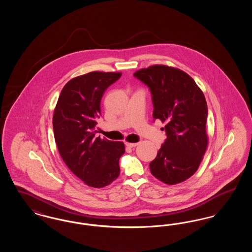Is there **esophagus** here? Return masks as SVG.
I'll list each match as a JSON object with an SVG mask.
<instances>
[{
    "instance_id": "1",
    "label": "esophagus",
    "mask_w": 252,
    "mask_h": 252,
    "mask_svg": "<svg viewBox=\"0 0 252 252\" xmlns=\"http://www.w3.org/2000/svg\"><path fill=\"white\" fill-rule=\"evenodd\" d=\"M125 144H126V146L128 147V148H133V147H135L138 144H136V143H126Z\"/></svg>"
}]
</instances>
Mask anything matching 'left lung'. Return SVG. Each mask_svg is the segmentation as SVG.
Listing matches in <instances>:
<instances>
[{"label":"left lung","mask_w":252,"mask_h":252,"mask_svg":"<svg viewBox=\"0 0 252 252\" xmlns=\"http://www.w3.org/2000/svg\"><path fill=\"white\" fill-rule=\"evenodd\" d=\"M152 94L153 118L165 123L166 140L149 164L158 180L174 185L196 172L208 145V107L202 91L180 69L154 65L133 74Z\"/></svg>","instance_id":"obj_1"}]
</instances>
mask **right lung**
I'll use <instances>...</instances> for the list:
<instances>
[{"label":"right lung","mask_w":252,"mask_h":252,"mask_svg":"<svg viewBox=\"0 0 252 252\" xmlns=\"http://www.w3.org/2000/svg\"><path fill=\"white\" fill-rule=\"evenodd\" d=\"M122 72H92L71 79L60 93L53 116L55 140L68 168L94 188H103L120 174L125 144L95 138L101 99Z\"/></svg>","instance_id":"1"}]
</instances>
